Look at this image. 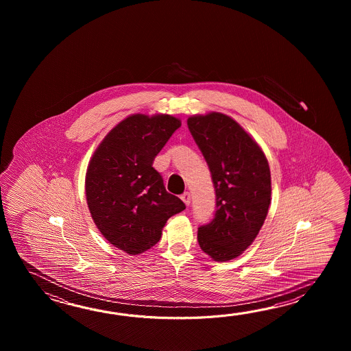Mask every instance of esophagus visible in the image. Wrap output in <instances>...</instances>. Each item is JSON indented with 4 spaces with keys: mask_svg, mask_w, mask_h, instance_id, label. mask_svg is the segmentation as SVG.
I'll use <instances>...</instances> for the list:
<instances>
[{
    "mask_svg": "<svg viewBox=\"0 0 351 351\" xmlns=\"http://www.w3.org/2000/svg\"><path fill=\"white\" fill-rule=\"evenodd\" d=\"M180 198H182V201L184 202L186 206L191 204V194H189V192H184L180 195Z\"/></svg>",
    "mask_w": 351,
    "mask_h": 351,
    "instance_id": "esophagus-1",
    "label": "esophagus"
}]
</instances>
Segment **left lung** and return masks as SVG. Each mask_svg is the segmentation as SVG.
Wrapping results in <instances>:
<instances>
[{"instance_id":"1","label":"left lung","mask_w":351,"mask_h":351,"mask_svg":"<svg viewBox=\"0 0 351 351\" xmlns=\"http://www.w3.org/2000/svg\"><path fill=\"white\" fill-rule=\"evenodd\" d=\"M186 124L208 165L216 192V213L198 228V243L215 261H230L251 246L269 213V162L228 115H194Z\"/></svg>"}]
</instances>
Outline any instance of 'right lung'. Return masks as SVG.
I'll use <instances>...</instances> for the list:
<instances>
[{"instance_id":"add662e5","label":"right lung","mask_w":351,"mask_h":351,"mask_svg":"<svg viewBox=\"0 0 351 351\" xmlns=\"http://www.w3.org/2000/svg\"><path fill=\"white\" fill-rule=\"evenodd\" d=\"M180 124L167 114L130 115L112 128L88 165L85 194L91 217L105 239L128 254L154 246L167 221L186 209L153 168Z\"/></svg>"}]
</instances>
